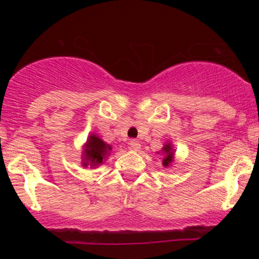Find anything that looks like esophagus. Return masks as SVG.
<instances>
[{"label":"esophagus","mask_w":259,"mask_h":259,"mask_svg":"<svg viewBox=\"0 0 259 259\" xmlns=\"http://www.w3.org/2000/svg\"><path fill=\"white\" fill-rule=\"evenodd\" d=\"M130 147L132 148V150H134V151H139L140 147H141V145H140V143L138 140L132 139V140L130 141Z\"/></svg>","instance_id":"34e87169"}]
</instances>
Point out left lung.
<instances>
[{"label":"left lung","instance_id":"1","mask_svg":"<svg viewBox=\"0 0 259 259\" xmlns=\"http://www.w3.org/2000/svg\"><path fill=\"white\" fill-rule=\"evenodd\" d=\"M162 151H164L165 155V159L162 160V165L165 166H168V164H171L172 162V159H173V152H172V148H171V145H165L164 148H162Z\"/></svg>","mask_w":259,"mask_h":259}]
</instances>
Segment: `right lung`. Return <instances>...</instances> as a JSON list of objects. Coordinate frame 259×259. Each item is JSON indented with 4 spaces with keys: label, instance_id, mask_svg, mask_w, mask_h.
Segmentation results:
<instances>
[{
    "label": "right lung",
    "instance_id": "obj_1",
    "mask_svg": "<svg viewBox=\"0 0 259 259\" xmlns=\"http://www.w3.org/2000/svg\"><path fill=\"white\" fill-rule=\"evenodd\" d=\"M112 150V147L104 143L100 138L97 136H91L86 144V148H84V159L86 162H83L84 166H87V161L91 162L92 166H97L99 164H102L104 159L107 157L108 152Z\"/></svg>",
    "mask_w": 259,
    "mask_h": 259
}]
</instances>
